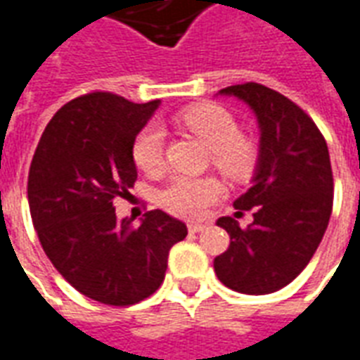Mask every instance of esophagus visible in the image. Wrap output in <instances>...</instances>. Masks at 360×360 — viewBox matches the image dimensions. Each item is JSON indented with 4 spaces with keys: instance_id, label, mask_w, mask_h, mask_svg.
<instances>
[{
    "instance_id": "esophagus-1",
    "label": "esophagus",
    "mask_w": 360,
    "mask_h": 360,
    "mask_svg": "<svg viewBox=\"0 0 360 360\" xmlns=\"http://www.w3.org/2000/svg\"><path fill=\"white\" fill-rule=\"evenodd\" d=\"M188 230H190L191 234H198V232L205 230V224H201V222H188Z\"/></svg>"
}]
</instances>
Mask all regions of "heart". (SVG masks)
<instances>
[{"mask_svg":"<svg viewBox=\"0 0 360 360\" xmlns=\"http://www.w3.org/2000/svg\"><path fill=\"white\" fill-rule=\"evenodd\" d=\"M178 120L211 149L212 165L226 176L241 180L255 165L253 143L240 136L238 122L230 112L214 103L198 105L184 111ZM134 162L143 172L155 174L165 162V134L157 124L141 130L132 146ZM222 193L212 176H174L159 193L161 205L178 217H201Z\"/></svg>","mask_w":360,"mask_h":360,"instance_id":"b5f03b06","label":"heart"}]
</instances>
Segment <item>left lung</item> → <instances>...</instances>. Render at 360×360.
Here are the masks:
<instances>
[{"label":"left lung","mask_w":360,"mask_h":360,"mask_svg":"<svg viewBox=\"0 0 360 360\" xmlns=\"http://www.w3.org/2000/svg\"><path fill=\"white\" fill-rule=\"evenodd\" d=\"M219 96L248 105L261 138L251 188L234 201L236 217L253 209V222L240 228L232 217L217 220L230 245L214 259V272L230 290L266 295L301 274L326 232L334 203L330 153L313 119L282 94L248 82Z\"/></svg>","instance_id":"1"}]
</instances>
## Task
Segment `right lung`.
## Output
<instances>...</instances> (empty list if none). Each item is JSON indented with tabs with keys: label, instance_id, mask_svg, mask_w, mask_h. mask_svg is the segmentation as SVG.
I'll use <instances>...</instances> for the list:
<instances>
[{
	"label": "right lung",
	"instance_id": "add662e5",
	"mask_svg": "<svg viewBox=\"0 0 360 360\" xmlns=\"http://www.w3.org/2000/svg\"><path fill=\"white\" fill-rule=\"evenodd\" d=\"M159 101L94 91L63 105L41 134L28 172V205L47 259L86 297L128 307L159 290L182 220L149 211L117 219L112 201L138 178L132 146Z\"/></svg>",
	"mask_w": 360,
	"mask_h": 360
}]
</instances>
